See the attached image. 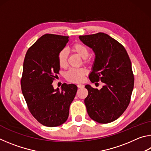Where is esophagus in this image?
Segmentation results:
<instances>
[{
  "instance_id": "obj_1",
  "label": "esophagus",
  "mask_w": 151,
  "mask_h": 151,
  "mask_svg": "<svg viewBox=\"0 0 151 151\" xmlns=\"http://www.w3.org/2000/svg\"><path fill=\"white\" fill-rule=\"evenodd\" d=\"M77 86H78V88H83L84 86H85V85H83V84H78Z\"/></svg>"
}]
</instances>
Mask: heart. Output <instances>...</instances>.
Returning <instances> with one entry per match:
<instances>
[{
  "label": "heart",
  "instance_id": "1",
  "mask_svg": "<svg viewBox=\"0 0 151 151\" xmlns=\"http://www.w3.org/2000/svg\"><path fill=\"white\" fill-rule=\"evenodd\" d=\"M73 49L80 57L85 59L89 55V50L87 47L80 43H76L73 47ZM68 52L66 48H63L58 53L57 60L60 67H65L67 65ZM87 74V70L84 68H72L68 70L65 74V78L71 83H81L84 80L85 75Z\"/></svg>",
  "mask_w": 151,
  "mask_h": 151
}]
</instances>
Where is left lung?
<instances>
[{"label": "left lung", "mask_w": 151, "mask_h": 151, "mask_svg": "<svg viewBox=\"0 0 151 151\" xmlns=\"http://www.w3.org/2000/svg\"><path fill=\"white\" fill-rule=\"evenodd\" d=\"M95 55L89 78L101 81L100 90L86 85L85 104L89 116L99 123H109L121 116L129 106L134 87L131 62L123 46L103 32L79 36Z\"/></svg>", "instance_id": "8db88e82"}]
</instances>
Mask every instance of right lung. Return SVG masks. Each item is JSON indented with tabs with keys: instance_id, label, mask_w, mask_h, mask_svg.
Returning <instances> with one entry per match:
<instances>
[{
	"instance_id": "add662e5",
	"label": "right lung",
	"mask_w": 151,
	"mask_h": 151,
	"mask_svg": "<svg viewBox=\"0 0 151 151\" xmlns=\"http://www.w3.org/2000/svg\"><path fill=\"white\" fill-rule=\"evenodd\" d=\"M68 37L46 34L27 50L21 79L22 93L32 116L46 127L60 126L66 122L77 86L64 83L61 90L55 89L52 82L59 73L57 60Z\"/></svg>"
}]
</instances>
